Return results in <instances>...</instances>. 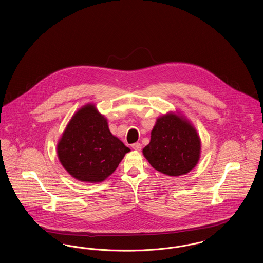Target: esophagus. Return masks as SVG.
Returning <instances> with one entry per match:
<instances>
[{"label":"esophagus","mask_w":263,"mask_h":263,"mask_svg":"<svg viewBox=\"0 0 263 263\" xmlns=\"http://www.w3.org/2000/svg\"><path fill=\"white\" fill-rule=\"evenodd\" d=\"M132 148L135 149V151H141L142 145H141L140 143H134V144L132 145Z\"/></svg>","instance_id":"esophagus-1"}]
</instances>
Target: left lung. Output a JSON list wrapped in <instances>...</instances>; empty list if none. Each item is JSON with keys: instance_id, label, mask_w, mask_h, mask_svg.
Segmentation results:
<instances>
[{"instance_id": "1", "label": "left lung", "mask_w": 263, "mask_h": 263, "mask_svg": "<svg viewBox=\"0 0 263 263\" xmlns=\"http://www.w3.org/2000/svg\"><path fill=\"white\" fill-rule=\"evenodd\" d=\"M143 154L149 164L163 174H187L200 159V136L184 116L166 114L157 119Z\"/></svg>"}]
</instances>
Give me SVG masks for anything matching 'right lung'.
Wrapping results in <instances>:
<instances>
[{
  "mask_svg": "<svg viewBox=\"0 0 263 263\" xmlns=\"http://www.w3.org/2000/svg\"><path fill=\"white\" fill-rule=\"evenodd\" d=\"M57 149L64 169L74 178L89 183L107 178L130 152L110 133L106 118L93 104L82 106L72 116Z\"/></svg>",
  "mask_w": 263,
  "mask_h": 263,
  "instance_id": "obj_1",
  "label": "right lung"
}]
</instances>
